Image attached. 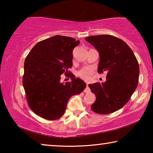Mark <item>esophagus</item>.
Returning a JSON list of instances; mask_svg holds the SVG:
<instances>
[{
  "label": "esophagus",
  "instance_id": "1",
  "mask_svg": "<svg viewBox=\"0 0 153 153\" xmlns=\"http://www.w3.org/2000/svg\"><path fill=\"white\" fill-rule=\"evenodd\" d=\"M84 92H86V93H88V92H90V88H89V85L88 84L86 85V88L84 90Z\"/></svg>",
  "mask_w": 153,
  "mask_h": 153
}]
</instances>
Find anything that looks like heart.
I'll return each instance as SVG.
<instances>
[{
	"label": "heart",
	"mask_w": 153,
	"mask_h": 153,
	"mask_svg": "<svg viewBox=\"0 0 153 153\" xmlns=\"http://www.w3.org/2000/svg\"><path fill=\"white\" fill-rule=\"evenodd\" d=\"M93 74H94V70L92 68L88 67H85L80 69L77 73V75L82 79L88 81V80L91 79Z\"/></svg>",
	"instance_id": "1"
}]
</instances>
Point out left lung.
Listing matches in <instances>:
<instances>
[{
    "instance_id": "left-lung-1",
    "label": "left lung",
    "mask_w": 153,
    "mask_h": 153,
    "mask_svg": "<svg viewBox=\"0 0 153 153\" xmlns=\"http://www.w3.org/2000/svg\"><path fill=\"white\" fill-rule=\"evenodd\" d=\"M100 55L98 72L107 74L105 82L89 84L96 100L92 110L109 114L120 109L130 99L138 83L139 65L129 46L115 36H92L85 38Z\"/></svg>"
}]
</instances>
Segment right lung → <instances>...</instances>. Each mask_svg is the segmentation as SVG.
<instances>
[{"instance_id":"add662e5","label":"right lung","mask_w":153,"mask_h":153,"mask_svg":"<svg viewBox=\"0 0 153 153\" xmlns=\"http://www.w3.org/2000/svg\"><path fill=\"white\" fill-rule=\"evenodd\" d=\"M79 44L75 38L56 35L38 42L26 56L23 86L27 104L33 113L45 120L62 117L69 98L86 86L69 71L73 65V50ZM63 73L72 82L61 83Z\"/></svg>"}]
</instances>
